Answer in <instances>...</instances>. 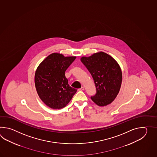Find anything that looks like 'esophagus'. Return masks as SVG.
Returning a JSON list of instances; mask_svg holds the SVG:
<instances>
[{"label":"esophagus","instance_id":"esophagus-1","mask_svg":"<svg viewBox=\"0 0 157 157\" xmlns=\"http://www.w3.org/2000/svg\"><path fill=\"white\" fill-rule=\"evenodd\" d=\"M79 90H84V87H81L80 89H78Z\"/></svg>","mask_w":157,"mask_h":157}]
</instances>
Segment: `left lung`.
I'll use <instances>...</instances> for the list:
<instances>
[{"label":"left lung","mask_w":157,"mask_h":157,"mask_svg":"<svg viewBox=\"0 0 157 157\" xmlns=\"http://www.w3.org/2000/svg\"><path fill=\"white\" fill-rule=\"evenodd\" d=\"M81 61L93 78L97 92L91 97L99 106L111 103L120 90L122 74L119 64L113 58L100 52L90 57H82Z\"/></svg>","instance_id":"obj_1"}]
</instances>
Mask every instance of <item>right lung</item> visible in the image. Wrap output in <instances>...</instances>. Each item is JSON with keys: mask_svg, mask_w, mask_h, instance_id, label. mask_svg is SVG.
<instances>
[{"mask_svg": "<svg viewBox=\"0 0 157 157\" xmlns=\"http://www.w3.org/2000/svg\"><path fill=\"white\" fill-rule=\"evenodd\" d=\"M76 57L51 54L39 64L35 74V85L41 100L52 109L66 107L77 90L68 85L65 72Z\"/></svg>", "mask_w": 157, "mask_h": 157, "instance_id": "right-lung-1", "label": "right lung"}]
</instances>
